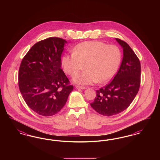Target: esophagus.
Wrapping results in <instances>:
<instances>
[{
	"label": "esophagus",
	"mask_w": 160,
	"mask_h": 160,
	"mask_svg": "<svg viewBox=\"0 0 160 160\" xmlns=\"http://www.w3.org/2000/svg\"><path fill=\"white\" fill-rule=\"evenodd\" d=\"M76 89H85L86 88L83 87V86H76Z\"/></svg>",
	"instance_id": "obj_1"
}]
</instances>
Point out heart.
I'll list each match as a JSON object with an SVG mask.
<instances>
[{
    "mask_svg": "<svg viewBox=\"0 0 160 160\" xmlns=\"http://www.w3.org/2000/svg\"><path fill=\"white\" fill-rule=\"evenodd\" d=\"M72 52L62 56L61 65L65 73L74 77L84 64L85 70L73 79L74 83L82 85L108 82L117 71L122 58L118 47L97 41L81 42Z\"/></svg>",
    "mask_w": 160,
    "mask_h": 160,
    "instance_id": "obj_1",
    "label": "heart"
}]
</instances>
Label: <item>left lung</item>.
I'll return each instance as SVG.
<instances>
[{"mask_svg":"<svg viewBox=\"0 0 160 160\" xmlns=\"http://www.w3.org/2000/svg\"><path fill=\"white\" fill-rule=\"evenodd\" d=\"M123 48V59L113 80L97 90L92 107L99 114L110 116L127 109L136 97L140 85V62L129 45L116 38Z\"/></svg>","mask_w":160,"mask_h":160,"instance_id":"8db88e82","label":"left lung"}]
</instances>
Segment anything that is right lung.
<instances>
[{
    "label": "right lung",
    "instance_id": "obj_1",
    "mask_svg": "<svg viewBox=\"0 0 160 160\" xmlns=\"http://www.w3.org/2000/svg\"><path fill=\"white\" fill-rule=\"evenodd\" d=\"M67 41L50 37L39 41L23 58L18 86L27 105L37 114L51 116L65 103L73 86L61 67V54Z\"/></svg>",
    "mask_w": 160,
    "mask_h": 160
}]
</instances>
